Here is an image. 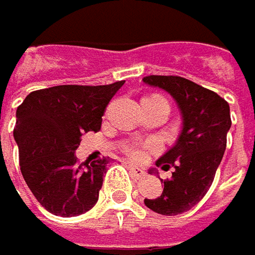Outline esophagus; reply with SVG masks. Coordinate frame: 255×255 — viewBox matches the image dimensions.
Returning a JSON list of instances; mask_svg holds the SVG:
<instances>
[{"label":"esophagus","instance_id":"1","mask_svg":"<svg viewBox=\"0 0 255 255\" xmlns=\"http://www.w3.org/2000/svg\"><path fill=\"white\" fill-rule=\"evenodd\" d=\"M128 170L132 173V175L135 177V178H143L145 177V171L142 170V168H139V167H135V165H132V164H128Z\"/></svg>","mask_w":255,"mask_h":255}]
</instances>
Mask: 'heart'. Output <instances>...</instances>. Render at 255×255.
Masks as SVG:
<instances>
[{
  "instance_id": "obj_1",
  "label": "heart",
  "mask_w": 255,
  "mask_h": 255,
  "mask_svg": "<svg viewBox=\"0 0 255 255\" xmlns=\"http://www.w3.org/2000/svg\"><path fill=\"white\" fill-rule=\"evenodd\" d=\"M126 152L130 158L133 159H142L145 156V149L142 146H137V145H132V146H128L126 148Z\"/></svg>"
}]
</instances>
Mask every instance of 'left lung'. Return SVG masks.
<instances>
[{"instance_id":"1","label":"left lung","mask_w":255,"mask_h":255,"mask_svg":"<svg viewBox=\"0 0 255 255\" xmlns=\"http://www.w3.org/2000/svg\"><path fill=\"white\" fill-rule=\"evenodd\" d=\"M143 82L168 91L183 116L177 143L156 161L164 171L173 168V177L164 181L161 196L145 199V205L159 215H180L196 206L213 183L232 123L229 104L215 91L183 77L148 75Z\"/></svg>"}]
</instances>
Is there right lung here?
I'll return each instance as SVG.
<instances>
[{"mask_svg": "<svg viewBox=\"0 0 255 255\" xmlns=\"http://www.w3.org/2000/svg\"><path fill=\"white\" fill-rule=\"evenodd\" d=\"M123 84L56 85L30 93L17 107L20 170L47 212L78 216L97 203L109 161L78 164L75 149L84 132L100 130L104 110Z\"/></svg>", "mask_w": 255, "mask_h": 255, "instance_id": "right-lung-1", "label": "right lung"}]
</instances>
